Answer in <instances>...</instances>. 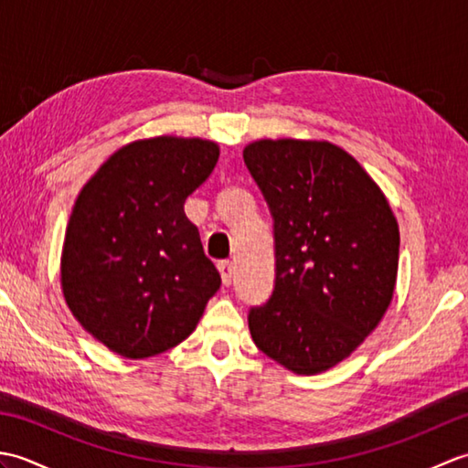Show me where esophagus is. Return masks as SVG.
<instances>
[{"mask_svg":"<svg viewBox=\"0 0 468 468\" xmlns=\"http://www.w3.org/2000/svg\"><path fill=\"white\" fill-rule=\"evenodd\" d=\"M217 270H218V273H221L223 285H231V282H233V263L231 261H218Z\"/></svg>","mask_w":468,"mask_h":468,"instance_id":"esophagus-1","label":"esophagus"}]
</instances>
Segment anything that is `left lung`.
I'll list each match as a JSON object with an SVG mask.
<instances>
[{
  "label": "left lung",
  "instance_id": "left-lung-1",
  "mask_svg": "<svg viewBox=\"0 0 468 468\" xmlns=\"http://www.w3.org/2000/svg\"><path fill=\"white\" fill-rule=\"evenodd\" d=\"M243 158L275 221V290L251 310V337L285 370L322 374L390 307L399 221L374 178L330 141L260 138Z\"/></svg>",
  "mask_w": 468,
  "mask_h": 468
}]
</instances>
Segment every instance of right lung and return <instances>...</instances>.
I'll use <instances>...</instances> for the list:
<instances>
[{
	"mask_svg": "<svg viewBox=\"0 0 468 468\" xmlns=\"http://www.w3.org/2000/svg\"><path fill=\"white\" fill-rule=\"evenodd\" d=\"M217 161L208 138H138L78 193L59 285L76 322L111 352L144 360L185 342L221 285L185 215Z\"/></svg>",
	"mask_w": 468,
	"mask_h": 468,
	"instance_id": "right-lung-1",
	"label": "right lung"
}]
</instances>
